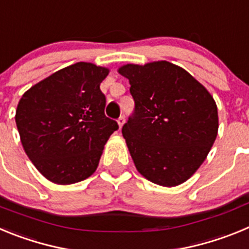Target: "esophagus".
Returning a JSON list of instances; mask_svg holds the SVG:
<instances>
[{"mask_svg": "<svg viewBox=\"0 0 249 249\" xmlns=\"http://www.w3.org/2000/svg\"><path fill=\"white\" fill-rule=\"evenodd\" d=\"M117 122H118V126H120V128H122V126L124 124V122H126V118H124V116H121V117L117 120Z\"/></svg>", "mask_w": 249, "mask_h": 249, "instance_id": "1", "label": "esophagus"}]
</instances>
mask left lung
<instances>
[{
  "instance_id": "8db88e82",
  "label": "left lung",
  "mask_w": 249,
  "mask_h": 249,
  "mask_svg": "<svg viewBox=\"0 0 249 249\" xmlns=\"http://www.w3.org/2000/svg\"><path fill=\"white\" fill-rule=\"evenodd\" d=\"M129 80L133 113L122 135L142 176L160 186L186 182L214 143L218 112L210 92L167 61L118 70Z\"/></svg>"
}]
</instances>
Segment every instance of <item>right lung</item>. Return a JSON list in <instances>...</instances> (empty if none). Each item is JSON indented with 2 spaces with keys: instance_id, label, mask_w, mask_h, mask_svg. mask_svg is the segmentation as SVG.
Masks as SVG:
<instances>
[{
  "instance_id": "obj_1",
  "label": "right lung",
  "mask_w": 249,
  "mask_h": 249,
  "mask_svg": "<svg viewBox=\"0 0 249 249\" xmlns=\"http://www.w3.org/2000/svg\"><path fill=\"white\" fill-rule=\"evenodd\" d=\"M108 70L78 62L31 87L19 100L16 124L22 146L47 179L72 184L96 171L103 146L118 129L105 114L100 85Z\"/></svg>"
}]
</instances>
